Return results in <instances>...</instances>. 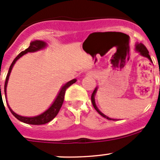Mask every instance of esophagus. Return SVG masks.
Instances as JSON below:
<instances>
[{
    "label": "esophagus",
    "mask_w": 160,
    "mask_h": 160,
    "mask_svg": "<svg viewBox=\"0 0 160 160\" xmlns=\"http://www.w3.org/2000/svg\"><path fill=\"white\" fill-rule=\"evenodd\" d=\"M88 75L90 77H96V73L93 72H90L88 74Z\"/></svg>",
    "instance_id": "obj_1"
}]
</instances>
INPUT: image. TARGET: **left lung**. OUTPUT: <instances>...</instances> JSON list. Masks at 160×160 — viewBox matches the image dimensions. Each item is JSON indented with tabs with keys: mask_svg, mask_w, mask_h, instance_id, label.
Here are the masks:
<instances>
[{
	"mask_svg": "<svg viewBox=\"0 0 160 160\" xmlns=\"http://www.w3.org/2000/svg\"><path fill=\"white\" fill-rule=\"evenodd\" d=\"M136 52H139V53L142 56L147 58L149 59L151 62H152V59H151V58H150V55H149V51H148L147 48L145 47L144 44H142V43H139V44L136 43ZM97 89H98V87H96V88H95V90H94L93 92H92V94L91 100H92V105H93V107L95 108V109L98 112V114H100L102 116L104 117V118H107V119H109V120H116V119H113V118H109V117L105 116V114H103V113L99 109H98V107L96 106V104H95V94H96V92H97Z\"/></svg>",
	"mask_w": 160,
	"mask_h": 160,
	"instance_id": "obj_1",
	"label": "left lung"
}]
</instances>
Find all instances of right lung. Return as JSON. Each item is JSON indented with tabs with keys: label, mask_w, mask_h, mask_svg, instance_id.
Listing matches in <instances>:
<instances>
[{
	"label": "right lung",
	"mask_w": 160,
	"mask_h": 160,
	"mask_svg": "<svg viewBox=\"0 0 160 160\" xmlns=\"http://www.w3.org/2000/svg\"><path fill=\"white\" fill-rule=\"evenodd\" d=\"M47 47V43L46 42H43V41H40V40H35L33 41L30 43V46L27 49H25L24 51L21 52V53L19 54L17 57L14 58V60L13 61V62L11 63V66L9 68V71H8V73L6 77V80H5V84H4V93H5V97L7 98V95H6V92H7V85H8V79H9V76L10 74H11V70H12L13 67H14V65L15 64V62H17L18 60L21 57H22L23 55L27 54L28 52H38V51L42 50V49L45 48ZM76 79H72L69 82L65 83L63 86L62 87V88L59 91L57 97L55 98V101L53 102L52 105L48 108L46 111H44L43 113L42 114L38 115L37 116H33V117H26V116H19V115L16 114L14 111L11 108V107L8 105V108H9L10 111L12 113L13 116L15 117L16 118L19 120V121L22 122L27 123V124H31V125H43V124H46V123L49 122L50 121H52L55 117L57 116L59 110H60L61 107H62V104H63L64 102V98H65V91H66L67 88H68L69 86L72 85V84L75 83L76 82ZM1 86V85H0ZM1 88V87H0Z\"/></svg>",
	"instance_id": "obj_1"
}]
</instances>
